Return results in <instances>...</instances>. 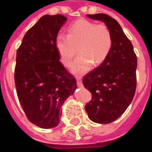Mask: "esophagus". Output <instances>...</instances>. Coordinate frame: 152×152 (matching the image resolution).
Listing matches in <instances>:
<instances>
[{
  "mask_svg": "<svg viewBox=\"0 0 152 152\" xmlns=\"http://www.w3.org/2000/svg\"><path fill=\"white\" fill-rule=\"evenodd\" d=\"M76 83H77V86L78 87H83L82 80H81L80 77H76Z\"/></svg>",
  "mask_w": 152,
  "mask_h": 152,
  "instance_id": "esophagus-1",
  "label": "esophagus"
}]
</instances>
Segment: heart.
<instances>
[{"instance_id": "b5f03b06", "label": "heart", "mask_w": 152, "mask_h": 152, "mask_svg": "<svg viewBox=\"0 0 152 152\" xmlns=\"http://www.w3.org/2000/svg\"><path fill=\"white\" fill-rule=\"evenodd\" d=\"M55 43L61 63L66 66L72 64L78 48L80 54L71 70L74 74H83L91 69L92 63L99 65L107 58L112 48L113 38L105 24L80 20L70 26L67 35L58 34Z\"/></svg>"}]
</instances>
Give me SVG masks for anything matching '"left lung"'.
<instances>
[{
    "label": "left lung",
    "mask_w": 152,
    "mask_h": 152,
    "mask_svg": "<svg viewBox=\"0 0 152 152\" xmlns=\"http://www.w3.org/2000/svg\"><path fill=\"white\" fill-rule=\"evenodd\" d=\"M87 16L103 21L108 26L113 45L101 65L82 80L85 88L92 94V99L86 104V110L89 118L94 123L110 124L125 112L134 97L137 59L131 41L116 20L105 14Z\"/></svg>",
    "instance_id": "left-lung-1"
}]
</instances>
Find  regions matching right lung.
<instances>
[{
	"instance_id": "1",
	"label": "right lung",
	"mask_w": 152,
	"mask_h": 152,
	"mask_svg": "<svg viewBox=\"0 0 152 152\" xmlns=\"http://www.w3.org/2000/svg\"><path fill=\"white\" fill-rule=\"evenodd\" d=\"M66 20L61 15L42 16L26 32L17 50V96L28 120L39 128L58 126L61 105L76 89L75 77L59 61L55 43Z\"/></svg>"
}]
</instances>
